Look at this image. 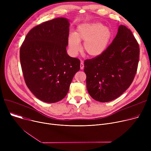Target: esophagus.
<instances>
[{
    "label": "esophagus",
    "instance_id": "1",
    "mask_svg": "<svg viewBox=\"0 0 151 151\" xmlns=\"http://www.w3.org/2000/svg\"><path fill=\"white\" fill-rule=\"evenodd\" d=\"M84 63H83V61L81 62V63H80V68H81V70H83V68H84Z\"/></svg>",
    "mask_w": 151,
    "mask_h": 151
}]
</instances>
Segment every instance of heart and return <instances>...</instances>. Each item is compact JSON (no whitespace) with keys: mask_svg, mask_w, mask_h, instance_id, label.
Instances as JSON below:
<instances>
[{"mask_svg":"<svg viewBox=\"0 0 151 151\" xmlns=\"http://www.w3.org/2000/svg\"><path fill=\"white\" fill-rule=\"evenodd\" d=\"M111 38V30L108 27L99 22H86L77 27L74 35L68 37V45L71 54L76 55L81 50L80 42H84V52L95 58L106 51Z\"/></svg>","mask_w":151,"mask_h":151,"instance_id":"b5f03b06","label":"heart"}]
</instances>
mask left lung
<instances>
[{"label":"left lung","instance_id":"obj_1","mask_svg":"<svg viewBox=\"0 0 151 151\" xmlns=\"http://www.w3.org/2000/svg\"><path fill=\"white\" fill-rule=\"evenodd\" d=\"M139 57V45L131 30L124 25L99 56L84 61L87 89L100 102L112 101L127 89L136 75Z\"/></svg>","mask_w":151,"mask_h":151}]
</instances>
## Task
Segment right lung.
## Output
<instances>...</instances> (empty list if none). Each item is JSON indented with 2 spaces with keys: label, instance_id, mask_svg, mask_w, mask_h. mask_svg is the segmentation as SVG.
<instances>
[{
  "label": "right lung",
  "instance_id": "obj_1",
  "mask_svg": "<svg viewBox=\"0 0 151 151\" xmlns=\"http://www.w3.org/2000/svg\"><path fill=\"white\" fill-rule=\"evenodd\" d=\"M69 25L65 18L44 22L29 32L20 47L25 83L44 102L52 104L64 98L80 69V60L67 52Z\"/></svg>",
  "mask_w": 151,
  "mask_h": 151
}]
</instances>
